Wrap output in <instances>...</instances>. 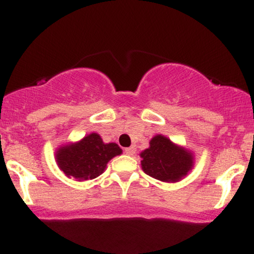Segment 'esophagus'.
<instances>
[{"instance_id": "34e87169", "label": "esophagus", "mask_w": 254, "mask_h": 254, "mask_svg": "<svg viewBox=\"0 0 254 254\" xmlns=\"http://www.w3.org/2000/svg\"><path fill=\"white\" fill-rule=\"evenodd\" d=\"M124 151H125V154H127V155H133V154H135V151H136V148L132 145V147L125 148Z\"/></svg>"}]
</instances>
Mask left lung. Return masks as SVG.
<instances>
[{"label":"left lung","mask_w":254,"mask_h":254,"mask_svg":"<svg viewBox=\"0 0 254 254\" xmlns=\"http://www.w3.org/2000/svg\"><path fill=\"white\" fill-rule=\"evenodd\" d=\"M139 156L144 173L165 183L180 182L194 166L193 153L164 135L154 136Z\"/></svg>","instance_id":"8db88e82"}]
</instances>
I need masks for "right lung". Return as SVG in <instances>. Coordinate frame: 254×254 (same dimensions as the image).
Masks as SVG:
<instances>
[{"instance_id": "1", "label": "right lung", "mask_w": 254, "mask_h": 254, "mask_svg": "<svg viewBox=\"0 0 254 254\" xmlns=\"http://www.w3.org/2000/svg\"><path fill=\"white\" fill-rule=\"evenodd\" d=\"M122 153L117 143H105L99 133L90 132L80 141L60 145L55 159L66 177L84 182L103 174L110 160Z\"/></svg>"}]
</instances>
